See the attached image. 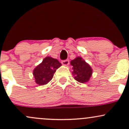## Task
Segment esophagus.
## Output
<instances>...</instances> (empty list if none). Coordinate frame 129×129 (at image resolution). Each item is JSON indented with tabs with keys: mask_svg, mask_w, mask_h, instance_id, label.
Segmentation results:
<instances>
[{
	"mask_svg": "<svg viewBox=\"0 0 129 129\" xmlns=\"http://www.w3.org/2000/svg\"><path fill=\"white\" fill-rule=\"evenodd\" d=\"M69 59H66V60H62L61 63H62V65H63V66H68V65L69 64Z\"/></svg>",
	"mask_w": 129,
	"mask_h": 129,
	"instance_id": "esophagus-1",
	"label": "esophagus"
}]
</instances>
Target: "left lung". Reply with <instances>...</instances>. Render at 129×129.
<instances>
[{
  "mask_svg": "<svg viewBox=\"0 0 129 129\" xmlns=\"http://www.w3.org/2000/svg\"><path fill=\"white\" fill-rule=\"evenodd\" d=\"M70 63L73 66L72 70L75 79L82 83L88 81L92 73V70L89 65L80 57L72 60Z\"/></svg>",
  "mask_w": 129,
  "mask_h": 129,
  "instance_id": "obj_1",
  "label": "left lung"
}]
</instances>
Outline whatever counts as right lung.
Instances as JSON below:
<instances>
[{
  "instance_id": "obj_1",
  "label": "right lung",
  "mask_w": 129,
  "mask_h": 129,
  "mask_svg": "<svg viewBox=\"0 0 129 129\" xmlns=\"http://www.w3.org/2000/svg\"><path fill=\"white\" fill-rule=\"evenodd\" d=\"M61 65L57 59L51 57H45L34 70L35 82L40 86L47 84L52 80L56 69Z\"/></svg>"
}]
</instances>
